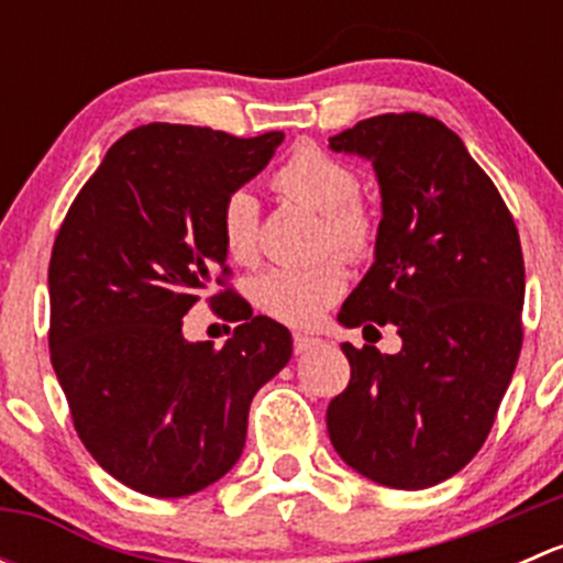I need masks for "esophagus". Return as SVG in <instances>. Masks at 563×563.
I'll return each instance as SVG.
<instances>
[{
    "label": "esophagus",
    "mask_w": 563,
    "mask_h": 563,
    "mask_svg": "<svg viewBox=\"0 0 563 563\" xmlns=\"http://www.w3.org/2000/svg\"><path fill=\"white\" fill-rule=\"evenodd\" d=\"M316 345H321V340L318 338H310V334H294V351L297 354H308V351H313Z\"/></svg>",
    "instance_id": "esophagus-1"
}]
</instances>
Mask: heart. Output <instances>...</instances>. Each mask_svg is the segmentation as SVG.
I'll return each instance as SVG.
<instances>
[{"mask_svg":"<svg viewBox=\"0 0 563 563\" xmlns=\"http://www.w3.org/2000/svg\"><path fill=\"white\" fill-rule=\"evenodd\" d=\"M280 196L321 214V245L345 258H362L376 245V218L360 198V176L318 146L302 144L272 174ZM220 236L234 261H253L258 250V201L253 192L234 190L220 207ZM349 277L338 258L313 266H275L250 286L253 302L288 327H313L345 294Z\"/></svg>","mask_w":563,"mask_h":563,"instance_id":"1","label":"heart"}]
</instances>
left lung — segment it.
<instances>
[{"label":"left lung","instance_id":"obj_1","mask_svg":"<svg viewBox=\"0 0 563 563\" xmlns=\"http://www.w3.org/2000/svg\"><path fill=\"white\" fill-rule=\"evenodd\" d=\"M382 187L376 261L343 327L395 323L397 354L343 343L349 387L327 408L338 455L397 490L457 474L485 444L523 345L526 266L490 176L444 122L382 113L332 135Z\"/></svg>","mask_w":563,"mask_h":563}]
</instances>
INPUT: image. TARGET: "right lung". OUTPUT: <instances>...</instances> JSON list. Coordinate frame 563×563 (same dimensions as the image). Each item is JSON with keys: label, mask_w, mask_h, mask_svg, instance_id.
<instances>
[{"label": "right lung", "mask_w": 563, "mask_h": 563, "mask_svg": "<svg viewBox=\"0 0 563 563\" xmlns=\"http://www.w3.org/2000/svg\"><path fill=\"white\" fill-rule=\"evenodd\" d=\"M283 133L236 139L141 124L106 152L73 201L48 266L51 365L89 455L122 485L181 498L242 455L253 395L291 360V332L231 288L223 349L190 343L181 318L231 275L225 196L253 179Z\"/></svg>", "instance_id": "right-lung-1"}]
</instances>
